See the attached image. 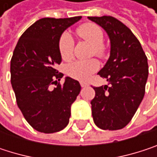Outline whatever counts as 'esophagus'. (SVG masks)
Here are the masks:
<instances>
[{"label":"esophagus","mask_w":157,"mask_h":157,"mask_svg":"<svg viewBox=\"0 0 157 157\" xmlns=\"http://www.w3.org/2000/svg\"><path fill=\"white\" fill-rule=\"evenodd\" d=\"M87 85H88V84H87L86 82H81V86H82V87H86Z\"/></svg>","instance_id":"obj_1"}]
</instances>
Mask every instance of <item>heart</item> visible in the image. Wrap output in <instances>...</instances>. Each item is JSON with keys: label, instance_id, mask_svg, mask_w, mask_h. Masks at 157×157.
<instances>
[{"label": "heart", "instance_id": "obj_1", "mask_svg": "<svg viewBox=\"0 0 157 157\" xmlns=\"http://www.w3.org/2000/svg\"><path fill=\"white\" fill-rule=\"evenodd\" d=\"M78 35L91 44L94 46V53L99 57L105 55V47L103 44L104 33L103 30L94 23H84L77 29ZM75 47V41L73 36L65 32L62 34L59 41V51L61 56L64 60H68L73 56ZM99 63L96 60L89 61H76L69 64L67 67V74L73 78L84 82L87 81L97 69Z\"/></svg>", "mask_w": 157, "mask_h": 157}]
</instances>
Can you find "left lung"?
Masks as SVG:
<instances>
[{"instance_id": "obj_1", "label": "left lung", "mask_w": 157, "mask_h": 157, "mask_svg": "<svg viewBox=\"0 0 157 157\" xmlns=\"http://www.w3.org/2000/svg\"><path fill=\"white\" fill-rule=\"evenodd\" d=\"M101 26L110 40V56L98 75L108 85L94 87L91 101L94 124L104 130L124 128L133 118L144 95L148 77L147 57L137 38L112 16L88 17Z\"/></svg>"}]
</instances>
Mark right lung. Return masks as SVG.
Listing matches in <instances>:
<instances>
[{"label": "right lung", "mask_w": 157, "mask_h": 157, "mask_svg": "<svg viewBox=\"0 0 157 157\" xmlns=\"http://www.w3.org/2000/svg\"><path fill=\"white\" fill-rule=\"evenodd\" d=\"M81 18L40 19L22 33L13 51L11 82L17 105L29 124L41 133L66 127L71 106L81 91L78 81L68 76L63 84L51 89L63 76L55 69L62 62L60 38Z\"/></svg>", "instance_id": "right-lung-1"}]
</instances>
